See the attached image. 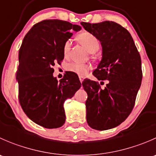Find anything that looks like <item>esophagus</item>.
I'll use <instances>...</instances> for the list:
<instances>
[{
	"label": "esophagus",
	"mask_w": 156,
	"mask_h": 156,
	"mask_svg": "<svg viewBox=\"0 0 156 156\" xmlns=\"http://www.w3.org/2000/svg\"><path fill=\"white\" fill-rule=\"evenodd\" d=\"M79 80H80V81H81V82H82V81H84V77L79 76Z\"/></svg>",
	"instance_id": "1"
}]
</instances>
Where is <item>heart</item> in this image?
Masks as SVG:
<instances>
[{
    "instance_id": "b5f03b06",
    "label": "heart",
    "mask_w": 156,
    "mask_h": 156,
    "mask_svg": "<svg viewBox=\"0 0 156 156\" xmlns=\"http://www.w3.org/2000/svg\"><path fill=\"white\" fill-rule=\"evenodd\" d=\"M79 40L84 45L90 53H95L100 48V41L98 38L94 34L89 32H83L79 35ZM72 40L68 39L63 45V54L65 57H68L72 47ZM91 69L89 64L79 63V62H71L67 66V69L70 72L77 74L79 76H84L88 71Z\"/></svg>"
}]
</instances>
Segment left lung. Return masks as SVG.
<instances>
[{
	"instance_id": "8db88e82",
	"label": "left lung",
	"mask_w": 156,
	"mask_h": 156,
	"mask_svg": "<svg viewBox=\"0 0 156 156\" xmlns=\"http://www.w3.org/2000/svg\"><path fill=\"white\" fill-rule=\"evenodd\" d=\"M81 24L98 38L103 48L93 75L100 81H108L104 89L97 81L82 82L87 94V122L93 129L108 130L122 123L134 106L143 78L140 55L129 31L121 25L112 21Z\"/></svg>"
}]
</instances>
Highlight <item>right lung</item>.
<instances>
[{"mask_svg":"<svg viewBox=\"0 0 156 156\" xmlns=\"http://www.w3.org/2000/svg\"><path fill=\"white\" fill-rule=\"evenodd\" d=\"M81 29L59 20H46L36 23L26 34L19 51L16 80L19 100L26 115L45 128L64 125L63 104L81 87L74 72L65 74L59 81L53 75L55 63L64 59L63 45Z\"/></svg>","mask_w":156,"mask_h":156,"instance_id":"right-lung-1","label":"right lung"}]
</instances>
